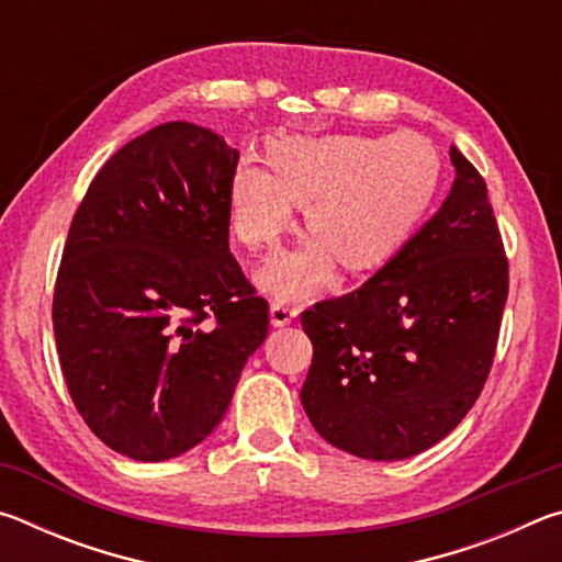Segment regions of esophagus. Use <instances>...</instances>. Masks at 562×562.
I'll list each match as a JSON object with an SVG mask.
<instances>
[{"mask_svg": "<svg viewBox=\"0 0 562 562\" xmlns=\"http://www.w3.org/2000/svg\"><path fill=\"white\" fill-rule=\"evenodd\" d=\"M297 315H300V307H294V304H288V302H280V300H274L270 307V322L274 327L290 325V322Z\"/></svg>", "mask_w": 562, "mask_h": 562, "instance_id": "obj_1", "label": "esophagus"}]
</instances>
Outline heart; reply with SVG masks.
I'll return each instance as SVG.
<instances>
[{
  "mask_svg": "<svg viewBox=\"0 0 562 562\" xmlns=\"http://www.w3.org/2000/svg\"><path fill=\"white\" fill-rule=\"evenodd\" d=\"M272 173L237 164L227 190L233 231L250 250H270L304 203L312 243L284 252L260 272L278 297H302L327 280L329 255L345 270H367L392 255L422 221L441 183V156L412 131L392 136L335 133L290 136L268 146Z\"/></svg>",
  "mask_w": 562,
  "mask_h": 562,
  "instance_id": "b5f03b06",
  "label": "heart"
}]
</instances>
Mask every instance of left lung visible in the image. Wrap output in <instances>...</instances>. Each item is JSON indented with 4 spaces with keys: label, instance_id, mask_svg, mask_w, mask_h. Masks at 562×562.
Here are the masks:
<instances>
[{
    "label": "left lung",
    "instance_id": "1",
    "mask_svg": "<svg viewBox=\"0 0 562 562\" xmlns=\"http://www.w3.org/2000/svg\"><path fill=\"white\" fill-rule=\"evenodd\" d=\"M436 213L355 292L302 312L312 364L300 392L322 439L398 461L449 436L486 384L508 297V258L486 180L451 146Z\"/></svg>",
    "mask_w": 562,
    "mask_h": 562
}]
</instances>
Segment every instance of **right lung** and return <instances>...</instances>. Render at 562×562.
Returning <instances> with one entry per match:
<instances>
[{
  "label": "right lung",
  "instance_id": "obj_1",
  "mask_svg": "<svg viewBox=\"0 0 562 562\" xmlns=\"http://www.w3.org/2000/svg\"><path fill=\"white\" fill-rule=\"evenodd\" d=\"M240 154L170 121L119 148L74 213L54 284V337L71 402L116 453L166 461L231 406L270 304L231 252Z\"/></svg>",
  "mask_w": 562,
  "mask_h": 562
}]
</instances>
